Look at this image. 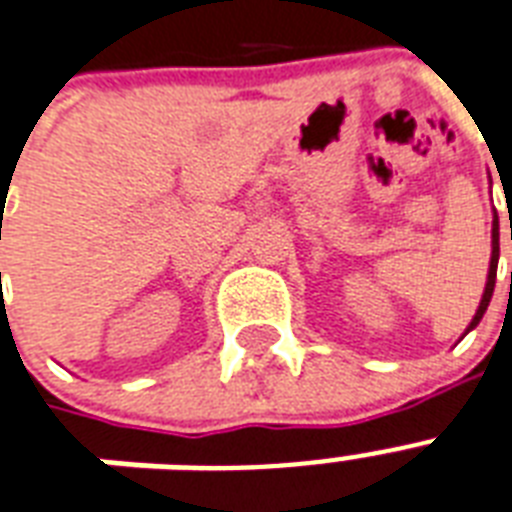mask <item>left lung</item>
<instances>
[{"label": "left lung", "mask_w": 512, "mask_h": 512, "mask_svg": "<svg viewBox=\"0 0 512 512\" xmlns=\"http://www.w3.org/2000/svg\"><path fill=\"white\" fill-rule=\"evenodd\" d=\"M497 261H499V221H497V213H494V224H491V264H489V280H486V291H483V299H481V307L475 312V318L470 320V326L467 331H473L478 323H481L483 312L489 307L491 301V293H494V283H497ZM465 331V334H467Z\"/></svg>", "instance_id": "1"}]
</instances>
